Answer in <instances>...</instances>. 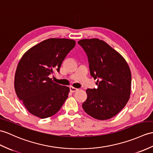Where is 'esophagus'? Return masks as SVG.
Wrapping results in <instances>:
<instances>
[{"label":"esophagus","instance_id":"1","mask_svg":"<svg viewBox=\"0 0 153 153\" xmlns=\"http://www.w3.org/2000/svg\"><path fill=\"white\" fill-rule=\"evenodd\" d=\"M70 90L71 93H75L76 91H78V88H76L75 87H70Z\"/></svg>","mask_w":153,"mask_h":153}]
</instances>
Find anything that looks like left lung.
Segmentation results:
<instances>
[{
  "instance_id": "left-lung-1",
  "label": "left lung",
  "mask_w": 153,
  "mask_h": 153,
  "mask_svg": "<svg viewBox=\"0 0 153 153\" xmlns=\"http://www.w3.org/2000/svg\"><path fill=\"white\" fill-rule=\"evenodd\" d=\"M86 52L91 75L97 79L98 88H87L83 109L93 118H112L125 108L131 93L132 76L123 56L106 42L98 38L78 42Z\"/></svg>"
}]
</instances>
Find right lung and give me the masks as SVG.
Instances as JSON below:
<instances>
[{"label": "right lung", "instance_id": "obj_1", "mask_svg": "<svg viewBox=\"0 0 153 153\" xmlns=\"http://www.w3.org/2000/svg\"><path fill=\"white\" fill-rule=\"evenodd\" d=\"M76 41L49 38L30 48L17 65L14 87L17 97L32 115L40 119L54 115L68 98V87L55 83L49 75L59 72Z\"/></svg>", "mask_w": 153, "mask_h": 153}]
</instances>
